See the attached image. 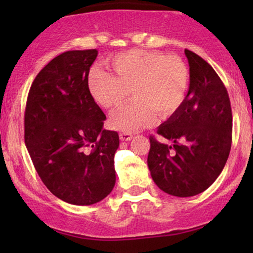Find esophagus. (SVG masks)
Returning <instances> with one entry per match:
<instances>
[{
	"label": "esophagus",
	"mask_w": 253,
	"mask_h": 253,
	"mask_svg": "<svg viewBox=\"0 0 253 253\" xmlns=\"http://www.w3.org/2000/svg\"><path fill=\"white\" fill-rule=\"evenodd\" d=\"M120 138H121V140H130L131 138H132V133L121 132L120 133Z\"/></svg>",
	"instance_id": "1"
}]
</instances>
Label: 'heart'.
<instances>
[{"mask_svg": "<svg viewBox=\"0 0 253 253\" xmlns=\"http://www.w3.org/2000/svg\"><path fill=\"white\" fill-rule=\"evenodd\" d=\"M115 76L93 69L88 88L93 99L106 109L134 99L110 116L114 129L133 132L157 122L159 114L169 117L184 102L190 84V72L184 61L166 56L160 51L133 49L121 53L107 62Z\"/></svg>", "mask_w": 253, "mask_h": 253, "instance_id": "heart-1", "label": "heart"}]
</instances>
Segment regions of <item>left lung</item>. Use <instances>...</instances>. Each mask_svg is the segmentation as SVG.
<instances>
[{
	"label": "left lung",
	"mask_w": 253,
	"mask_h": 253,
	"mask_svg": "<svg viewBox=\"0 0 253 253\" xmlns=\"http://www.w3.org/2000/svg\"><path fill=\"white\" fill-rule=\"evenodd\" d=\"M190 86L181 108L158 127L172 145L150 137L147 165L155 184L176 197L205 191L229 157L233 114L222 81L207 62L185 49Z\"/></svg>",
	"instance_id": "8db88e82"
}]
</instances>
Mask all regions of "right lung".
<instances>
[{
	"label": "right lung",
	"instance_id": "add662e5",
	"mask_svg": "<svg viewBox=\"0 0 253 253\" xmlns=\"http://www.w3.org/2000/svg\"><path fill=\"white\" fill-rule=\"evenodd\" d=\"M96 49L69 50L53 58L31 85L24 129L34 168L47 189L72 205H92L115 185L116 131L88 88Z\"/></svg>",
	"mask_w": 253,
	"mask_h": 253
}]
</instances>
